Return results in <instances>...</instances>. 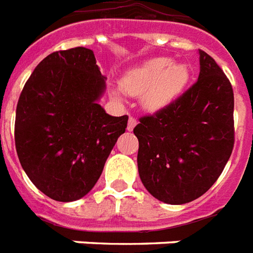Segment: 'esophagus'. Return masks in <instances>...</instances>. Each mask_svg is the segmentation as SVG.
<instances>
[{
	"instance_id": "1",
	"label": "esophagus",
	"mask_w": 253,
	"mask_h": 253,
	"mask_svg": "<svg viewBox=\"0 0 253 253\" xmlns=\"http://www.w3.org/2000/svg\"><path fill=\"white\" fill-rule=\"evenodd\" d=\"M136 124H137V120L130 116V117H129V120H128V130H132V129L136 126Z\"/></svg>"
}]
</instances>
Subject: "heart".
I'll return each mask as SVG.
<instances>
[{"instance_id":"heart-1","label":"heart","mask_w":253,"mask_h":253,"mask_svg":"<svg viewBox=\"0 0 253 253\" xmlns=\"http://www.w3.org/2000/svg\"><path fill=\"white\" fill-rule=\"evenodd\" d=\"M187 82L186 66L171 64L169 58H155L129 71L123 79V88L130 95H141L145 109L159 110L171 104Z\"/></svg>"}]
</instances>
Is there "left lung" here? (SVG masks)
Here are the masks:
<instances>
[{"label":"left lung","mask_w":253,"mask_h":253,"mask_svg":"<svg viewBox=\"0 0 253 253\" xmlns=\"http://www.w3.org/2000/svg\"><path fill=\"white\" fill-rule=\"evenodd\" d=\"M200 64L195 84L166 108L140 117L133 129L140 179L155 198L169 205L205 194L235 145L232 84L202 49Z\"/></svg>","instance_id":"left-lung-1"}]
</instances>
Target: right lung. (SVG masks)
<instances>
[{
	"mask_svg": "<svg viewBox=\"0 0 253 253\" xmlns=\"http://www.w3.org/2000/svg\"><path fill=\"white\" fill-rule=\"evenodd\" d=\"M105 78L91 49L49 53L36 66L17 102L14 143L25 174L59 202L82 198L102 174L128 116L113 117L97 102Z\"/></svg>",
	"mask_w": 253,
	"mask_h": 253,
	"instance_id": "1",
	"label": "right lung"
}]
</instances>
